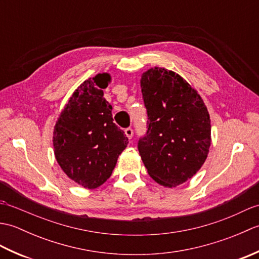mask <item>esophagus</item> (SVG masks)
Wrapping results in <instances>:
<instances>
[{
  "label": "esophagus",
  "mask_w": 259,
  "mask_h": 259,
  "mask_svg": "<svg viewBox=\"0 0 259 259\" xmlns=\"http://www.w3.org/2000/svg\"><path fill=\"white\" fill-rule=\"evenodd\" d=\"M124 134H125V136H126V138L128 139H131L134 137V130L131 129V128H126L125 130H124Z\"/></svg>",
  "instance_id": "34e87169"
}]
</instances>
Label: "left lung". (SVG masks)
Listing matches in <instances>:
<instances>
[{
    "instance_id": "left-lung-1",
    "label": "left lung",
    "mask_w": 259,
    "mask_h": 259,
    "mask_svg": "<svg viewBox=\"0 0 259 259\" xmlns=\"http://www.w3.org/2000/svg\"><path fill=\"white\" fill-rule=\"evenodd\" d=\"M147 109L146 136L138 150L150 177L172 188L186 183L207 159L211 125L207 107L183 76L164 68L141 75Z\"/></svg>"
}]
</instances>
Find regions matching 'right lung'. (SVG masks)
Returning <instances> with one entry per match:
<instances>
[{
  "instance_id": "add662e5",
  "label": "right lung",
  "mask_w": 259,
  "mask_h": 259,
  "mask_svg": "<svg viewBox=\"0 0 259 259\" xmlns=\"http://www.w3.org/2000/svg\"><path fill=\"white\" fill-rule=\"evenodd\" d=\"M109 73L85 80L70 97L53 131L59 166L74 183L95 189L110 178L128 138L113 123L112 107L103 98Z\"/></svg>"
}]
</instances>
